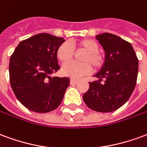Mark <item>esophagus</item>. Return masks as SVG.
Here are the masks:
<instances>
[{"instance_id":"obj_1","label":"esophagus","mask_w":147,"mask_h":147,"mask_svg":"<svg viewBox=\"0 0 147 147\" xmlns=\"http://www.w3.org/2000/svg\"><path fill=\"white\" fill-rule=\"evenodd\" d=\"M70 83H71V84H73V83H78V80H75V79H71Z\"/></svg>"}]
</instances>
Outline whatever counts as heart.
<instances>
[{"label": "heart", "mask_w": 147, "mask_h": 147, "mask_svg": "<svg viewBox=\"0 0 147 147\" xmlns=\"http://www.w3.org/2000/svg\"><path fill=\"white\" fill-rule=\"evenodd\" d=\"M74 48L86 51L82 57L84 62H67L73 57ZM57 57L62 63L68 62L62 66V74L73 79H79L84 75L89 74L92 69L90 64L97 70L101 68L104 64V57L98 51V44L94 40L90 38L82 39L71 44L68 42L62 43L57 50Z\"/></svg>", "instance_id": "heart-1"}]
</instances>
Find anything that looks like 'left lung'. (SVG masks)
Wrapping results in <instances>:
<instances>
[{"label":"left lung","mask_w":147,"mask_h":147,"mask_svg":"<svg viewBox=\"0 0 147 147\" xmlns=\"http://www.w3.org/2000/svg\"><path fill=\"white\" fill-rule=\"evenodd\" d=\"M105 51L102 68L94 76L98 80L89 83L83 95L92 110L109 113L127 102L136 87L139 61L131 43L109 33L96 35ZM104 82L102 83V80Z\"/></svg>","instance_id":"8db88e82"}]
</instances>
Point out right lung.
<instances>
[{
	"label": "right lung",
	"instance_id": "add662e5",
	"mask_svg": "<svg viewBox=\"0 0 147 147\" xmlns=\"http://www.w3.org/2000/svg\"><path fill=\"white\" fill-rule=\"evenodd\" d=\"M64 41L49 34H38L20 42L11 56V86L20 102L29 110L48 113L62 102L69 78L50 76L60 69L57 50Z\"/></svg>",
	"mask_w": 147,
	"mask_h": 147
}]
</instances>
